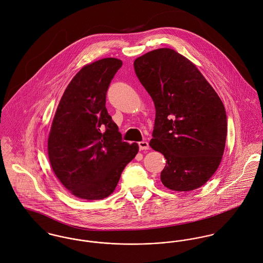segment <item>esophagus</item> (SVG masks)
Wrapping results in <instances>:
<instances>
[{"mask_svg":"<svg viewBox=\"0 0 263 263\" xmlns=\"http://www.w3.org/2000/svg\"><path fill=\"white\" fill-rule=\"evenodd\" d=\"M138 146H139L140 150H147V149H149V144H148L147 141H140V142H138Z\"/></svg>","mask_w":263,"mask_h":263,"instance_id":"esophagus-1","label":"esophagus"}]
</instances>
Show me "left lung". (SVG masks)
I'll list each match as a JSON object with an SVG mask.
<instances>
[{
    "mask_svg": "<svg viewBox=\"0 0 263 263\" xmlns=\"http://www.w3.org/2000/svg\"><path fill=\"white\" fill-rule=\"evenodd\" d=\"M134 69L155 106L149 145L166 159L163 185L176 192L202 186L224 153L227 116L221 99L197 66L171 48L135 59Z\"/></svg>",
    "mask_w": 263,
    "mask_h": 263,
    "instance_id": "8db88e82",
    "label": "left lung"
}]
</instances>
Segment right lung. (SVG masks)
I'll use <instances>...</instances> for the list:
<instances>
[{"label": "right lung", "mask_w": 263, "mask_h": 263, "mask_svg": "<svg viewBox=\"0 0 263 263\" xmlns=\"http://www.w3.org/2000/svg\"><path fill=\"white\" fill-rule=\"evenodd\" d=\"M120 59H103L85 65L65 88L48 137V156L60 182L73 196L102 200L110 196L138 144L122 140L106 109L111 81Z\"/></svg>", "instance_id": "1"}]
</instances>
